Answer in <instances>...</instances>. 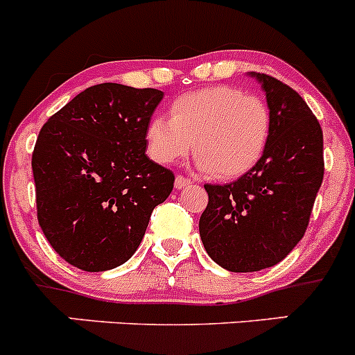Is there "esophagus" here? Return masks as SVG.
Masks as SVG:
<instances>
[{
    "label": "esophagus",
    "mask_w": 355,
    "mask_h": 355,
    "mask_svg": "<svg viewBox=\"0 0 355 355\" xmlns=\"http://www.w3.org/2000/svg\"><path fill=\"white\" fill-rule=\"evenodd\" d=\"M190 184H191V181L188 180V178H184V175H178L174 181V187L178 188V190H183V188L190 187Z\"/></svg>",
    "instance_id": "34e87169"
}]
</instances>
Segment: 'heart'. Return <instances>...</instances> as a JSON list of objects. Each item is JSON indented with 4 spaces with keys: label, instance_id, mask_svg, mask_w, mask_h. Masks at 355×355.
Listing matches in <instances>:
<instances>
[{
    "label": "heart",
    "instance_id": "obj_1",
    "mask_svg": "<svg viewBox=\"0 0 355 355\" xmlns=\"http://www.w3.org/2000/svg\"><path fill=\"white\" fill-rule=\"evenodd\" d=\"M144 136L148 155L158 164H175L193 148L202 171L235 180L261 160L270 111L237 87H207L172 101L171 118L151 116Z\"/></svg>",
    "mask_w": 355,
    "mask_h": 355
}]
</instances>
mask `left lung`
I'll list each match as a JSON object with an SVG mask.
<instances>
[{
    "instance_id": "obj_1",
    "label": "left lung",
    "mask_w": 355,
    "mask_h": 355,
    "mask_svg": "<svg viewBox=\"0 0 355 355\" xmlns=\"http://www.w3.org/2000/svg\"><path fill=\"white\" fill-rule=\"evenodd\" d=\"M266 94L270 137L261 160L230 184H205L198 221L207 254L230 272L277 265L303 239L324 178L322 129L303 97L251 73Z\"/></svg>"
}]
</instances>
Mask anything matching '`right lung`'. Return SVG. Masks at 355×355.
Returning <instances> with one entry per match:
<instances>
[{
  "label": "right lung",
  "instance_id": "add662e5",
  "mask_svg": "<svg viewBox=\"0 0 355 355\" xmlns=\"http://www.w3.org/2000/svg\"><path fill=\"white\" fill-rule=\"evenodd\" d=\"M164 92L89 87L49 118L33 151L38 223L69 265L104 272L139 248L174 174L146 155V125Z\"/></svg>",
  "mask_w": 355,
  "mask_h": 355
}]
</instances>
